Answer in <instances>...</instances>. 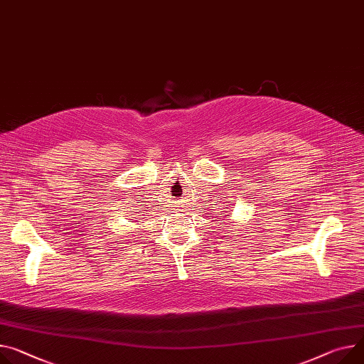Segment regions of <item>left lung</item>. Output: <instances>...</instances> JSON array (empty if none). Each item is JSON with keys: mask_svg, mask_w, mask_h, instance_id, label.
Instances as JSON below:
<instances>
[{"mask_svg": "<svg viewBox=\"0 0 364 364\" xmlns=\"http://www.w3.org/2000/svg\"><path fill=\"white\" fill-rule=\"evenodd\" d=\"M221 225H223V221H221Z\"/></svg>", "mask_w": 364, "mask_h": 364, "instance_id": "1", "label": "left lung"}]
</instances>
